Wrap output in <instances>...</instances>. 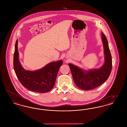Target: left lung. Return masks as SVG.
Returning a JSON list of instances; mask_svg holds the SVG:
<instances>
[{"label": "left lung", "mask_w": 127, "mask_h": 127, "mask_svg": "<svg viewBox=\"0 0 127 127\" xmlns=\"http://www.w3.org/2000/svg\"><path fill=\"white\" fill-rule=\"evenodd\" d=\"M101 38L105 61L100 68L86 70L72 64H68L74 81L80 89L86 91L94 89L106 81L110 74L112 66L111 55L107 39L102 32Z\"/></svg>", "instance_id": "obj_1"}]
</instances>
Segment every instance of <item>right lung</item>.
<instances>
[{"label": "right lung", "instance_id": "add662e5", "mask_svg": "<svg viewBox=\"0 0 127 127\" xmlns=\"http://www.w3.org/2000/svg\"><path fill=\"white\" fill-rule=\"evenodd\" d=\"M18 39L15 46L13 66L17 77L25 88L35 92L46 93L51 91L54 86L62 60L49 63L40 69L34 71L25 69L19 61Z\"/></svg>", "mask_w": 127, "mask_h": 127}]
</instances>
